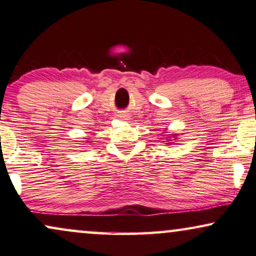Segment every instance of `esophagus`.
<instances>
[{"label": "esophagus", "instance_id": "34e87169", "mask_svg": "<svg viewBox=\"0 0 256 256\" xmlns=\"http://www.w3.org/2000/svg\"><path fill=\"white\" fill-rule=\"evenodd\" d=\"M119 116H120V118H122V119H126V118H128V116H126V114H120Z\"/></svg>", "mask_w": 256, "mask_h": 256}]
</instances>
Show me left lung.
Returning <instances> with one entry per match:
<instances>
[{
    "mask_svg": "<svg viewBox=\"0 0 256 256\" xmlns=\"http://www.w3.org/2000/svg\"><path fill=\"white\" fill-rule=\"evenodd\" d=\"M164 134H166V132H164ZM176 136H178L176 134H167V137H166V138H167V140H167V142H172V140H178V138H176ZM173 138H174V140H172ZM166 144H168V146H169V144H172V143H166Z\"/></svg>",
    "mask_w": 256,
    "mask_h": 256,
    "instance_id": "8db88e82",
    "label": "left lung"
}]
</instances>
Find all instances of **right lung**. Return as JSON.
Wrapping results in <instances>:
<instances>
[{"label":"right lung","instance_id":"1","mask_svg":"<svg viewBox=\"0 0 256 256\" xmlns=\"http://www.w3.org/2000/svg\"><path fill=\"white\" fill-rule=\"evenodd\" d=\"M86 140H87V142H86V143H89V138H86Z\"/></svg>","mask_w":256,"mask_h":256}]
</instances>
